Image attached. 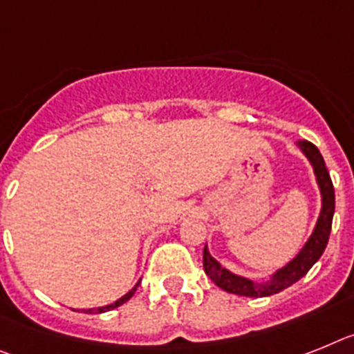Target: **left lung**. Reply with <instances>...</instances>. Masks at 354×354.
<instances>
[{
    "instance_id": "left-lung-1",
    "label": "left lung",
    "mask_w": 354,
    "mask_h": 354,
    "mask_svg": "<svg viewBox=\"0 0 354 354\" xmlns=\"http://www.w3.org/2000/svg\"><path fill=\"white\" fill-rule=\"evenodd\" d=\"M297 147H299V151L306 156V160L312 165L319 192H321V212H319L315 228H313L312 235L308 236L305 245L299 250V253L292 258L290 262L285 263L283 267L274 270L270 274V278L263 279V281H254V279L244 278V276H239L232 272V270H228L212 257L208 248L205 245V250H203V267H205V272H207L208 278L217 287L230 292V294L245 297H266L278 294V292L290 287L292 283L299 281L312 269L313 263L321 258V254L324 253L328 239H330L331 221H333L335 214L333 183H331L324 158H322L317 147L313 146L312 142H308V140H299Z\"/></svg>"
}]
</instances>
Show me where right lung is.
<instances>
[{"mask_svg":"<svg viewBox=\"0 0 354 354\" xmlns=\"http://www.w3.org/2000/svg\"><path fill=\"white\" fill-rule=\"evenodd\" d=\"M139 285H140V279H139V281H137V283H135V287L131 288L130 292H126L124 296H122V297H119L118 301H113L112 305H106V306H97V308H87V310L84 308V310H82V312H85V313H103V312H109V310L118 308V306H121L122 303H126V301H128V299H130L131 296H133V294H135V290H137V287H139Z\"/></svg>","mask_w":354,"mask_h":354,"instance_id":"right-lung-1","label":"right lung"}]
</instances>
